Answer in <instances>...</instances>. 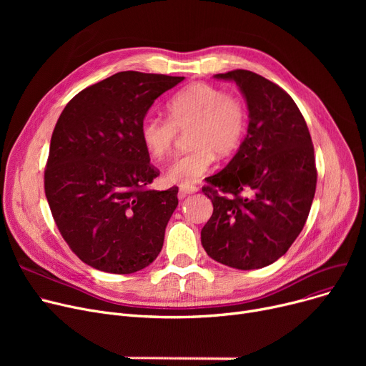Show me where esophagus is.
I'll return each instance as SVG.
<instances>
[{
	"mask_svg": "<svg viewBox=\"0 0 366 366\" xmlns=\"http://www.w3.org/2000/svg\"><path fill=\"white\" fill-rule=\"evenodd\" d=\"M197 191L199 189L194 185H181L179 187V199H184V197H187L189 194H196Z\"/></svg>",
	"mask_w": 366,
	"mask_h": 366,
	"instance_id": "1",
	"label": "esophagus"
}]
</instances>
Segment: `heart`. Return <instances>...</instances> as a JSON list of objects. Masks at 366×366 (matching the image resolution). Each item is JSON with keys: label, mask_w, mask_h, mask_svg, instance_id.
I'll list each match as a JSON object with an SVG mask.
<instances>
[{"label": "heart", "mask_w": 366, "mask_h": 366, "mask_svg": "<svg viewBox=\"0 0 366 366\" xmlns=\"http://www.w3.org/2000/svg\"><path fill=\"white\" fill-rule=\"evenodd\" d=\"M169 119L145 117L139 126L144 148L162 160L172 151L178 132H188L191 149L172 162L166 177L178 185L199 181L212 166L215 156L229 157L244 139L247 108L237 94L218 86L193 83L169 99Z\"/></svg>", "instance_id": "b5f03b06"}]
</instances>
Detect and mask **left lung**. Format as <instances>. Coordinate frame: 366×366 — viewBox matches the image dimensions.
<instances>
[{"mask_svg":"<svg viewBox=\"0 0 366 366\" xmlns=\"http://www.w3.org/2000/svg\"><path fill=\"white\" fill-rule=\"evenodd\" d=\"M215 79L240 87L249 126L232 162L202 188L214 204L202 244L224 265L255 270L285 255L301 233L316 191L315 148L301 111L282 87L246 69Z\"/></svg>","mask_w":366,"mask_h":366,"instance_id":"1","label":"left lung"}]
</instances>
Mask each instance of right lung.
I'll list each match as a JSON object with an SVG mask.
<instances>
[{
  "label": "right lung",
  "mask_w": 366,
  "mask_h": 366,
  "mask_svg": "<svg viewBox=\"0 0 366 366\" xmlns=\"http://www.w3.org/2000/svg\"><path fill=\"white\" fill-rule=\"evenodd\" d=\"M182 80L117 72L75 94L54 126L46 197L71 251L96 270L130 274L162 251L178 188H148L160 172L139 126L154 101Z\"/></svg>",
  "instance_id": "1"
}]
</instances>
